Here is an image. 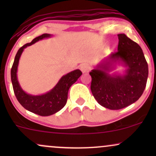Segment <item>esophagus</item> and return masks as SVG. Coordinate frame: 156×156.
<instances>
[{"label": "esophagus", "instance_id": "obj_1", "mask_svg": "<svg viewBox=\"0 0 156 156\" xmlns=\"http://www.w3.org/2000/svg\"><path fill=\"white\" fill-rule=\"evenodd\" d=\"M80 70H81V72L83 73H87L89 71V65L87 64H80Z\"/></svg>", "mask_w": 156, "mask_h": 156}]
</instances>
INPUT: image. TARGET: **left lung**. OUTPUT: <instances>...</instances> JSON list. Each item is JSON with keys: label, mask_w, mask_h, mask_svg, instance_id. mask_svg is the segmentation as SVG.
<instances>
[{"label": "left lung", "mask_w": 156, "mask_h": 156, "mask_svg": "<svg viewBox=\"0 0 156 156\" xmlns=\"http://www.w3.org/2000/svg\"><path fill=\"white\" fill-rule=\"evenodd\" d=\"M117 51L103 58L89 75L91 91L98 103L111 110L128 106L139 99L145 89L148 65L140 46L125 34H118ZM116 64L126 67L123 74L110 72Z\"/></svg>", "instance_id": "8db88e82"}]
</instances>
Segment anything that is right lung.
<instances>
[{
	"mask_svg": "<svg viewBox=\"0 0 156 156\" xmlns=\"http://www.w3.org/2000/svg\"><path fill=\"white\" fill-rule=\"evenodd\" d=\"M51 37L52 35L49 34H43L34 39L30 43L24 44L20 48L15 55V61L11 69V79L14 92L17 101L26 110L43 117L54 114L63 108L67 103L69 87L76 83L82 75L80 69H76L67 73L60 78L56 85L51 91L40 95H32L23 90L18 82L17 75L19 60L23 51L28 46L32 45L39 40Z\"/></svg>",
	"mask_w": 156,
	"mask_h": 156,
	"instance_id": "right-lung-1",
	"label": "right lung"
}]
</instances>
